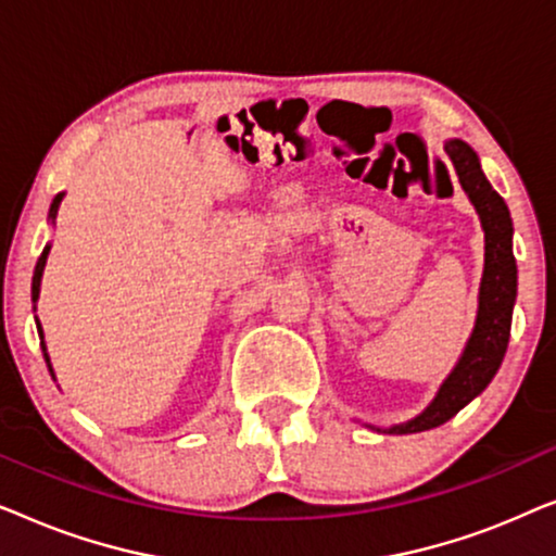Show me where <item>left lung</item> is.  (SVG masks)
Listing matches in <instances>:
<instances>
[{
	"label": "left lung",
	"instance_id": "8db88e82",
	"mask_svg": "<svg viewBox=\"0 0 556 556\" xmlns=\"http://www.w3.org/2000/svg\"><path fill=\"white\" fill-rule=\"evenodd\" d=\"M447 156L458 172L460 187L466 189L470 202L476 204L485 232V268L478 295L476 329L470 333L466 352L458 367L440 387L438 397L420 417L405 425H394L387 432H422L458 415V409L468 405L476 394H481L504 362L508 333H511V311L516 301V261L511 253V215L506 202L496 189L483 177L476 151L463 141L445 143Z\"/></svg>",
	"mask_w": 556,
	"mask_h": 556
}]
</instances>
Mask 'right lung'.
<instances>
[{
    "instance_id": "obj_1",
    "label": "right lung",
    "mask_w": 556,
    "mask_h": 556,
    "mask_svg": "<svg viewBox=\"0 0 556 556\" xmlns=\"http://www.w3.org/2000/svg\"><path fill=\"white\" fill-rule=\"evenodd\" d=\"M60 200H63V194H58L55 200H52V204H50V219H55V215H58V204H60ZM48 253H50V245L42 250V255L37 257V265H35V276H33V301H37V295H40V278H42V268H45V261H48ZM37 331L42 333V329H40V324H37ZM45 359H48V354H45ZM50 362V359H48Z\"/></svg>"
}]
</instances>
